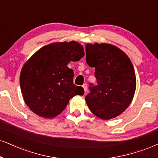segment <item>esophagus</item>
Wrapping results in <instances>:
<instances>
[{"label": "esophagus", "instance_id": "34e87169", "mask_svg": "<svg viewBox=\"0 0 158 158\" xmlns=\"http://www.w3.org/2000/svg\"><path fill=\"white\" fill-rule=\"evenodd\" d=\"M83 89H84L85 93L86 92V91H87V84H86V83H84V84L83 85Z\"/></svg>", "mask_w": 158, "mask_h": 158}]
</instances>
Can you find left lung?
<instances>
[{
  "instance_id": "left-lung-1",
  "label": "left lung",
  "mask_w": 158,
  "mask_h": 158,
  "mask_svg": "<svg viewBox=\"0 0 158 158\" xmlns=\"http://www.w3.org/2000/svg\"><path fill=\"white\" fill-rule=\"evenodd\" d=\"M86 63L95 68L97 85L85 96L89 110L108 120L119 116L131 103L136 89L134 67L125 52L113 44H85ZM91 85H92L91 84Z\"/></svg>"
}]
</instances>
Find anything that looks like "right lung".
<instances>
[{
    "label": "right lung",
    "mask_w": 158,
    "mask_h": 158,
    "mask_svg": "<svg viewBox=\"0 0 158 158\" xmlns=\"http://www.w3.org/2000/svg\"><path fill=\"white\" fill-rule=\"evenodd\" d=\"M84 55L83 46L75 41L54 42L42 47L25 62L19 83L23 100L34 114L54 118L70 99L84 94L82 87L73 83L74 72L67 67Z\"/></svg>",
    "instance_id": "obj_1"
}]
</instances>
